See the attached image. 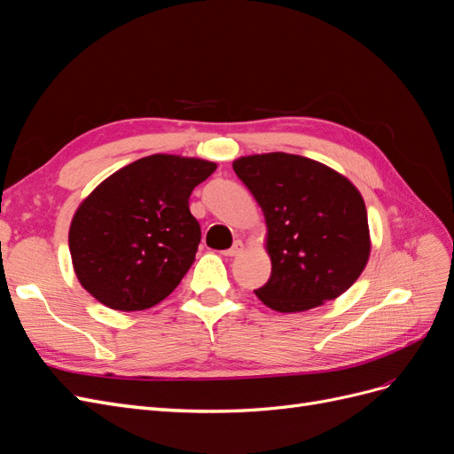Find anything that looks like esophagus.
<instances>
[{
    "label": "esophagus",
    "mask_w": 454,
    "mask_h": 454,
    "mask_svg": "<svg viewBox=\"0 0 454 454\" xmlns=\"http://www.w3.org/2000/svg\"><path fill=\"white\" fill-rule=\"evenodd\" d=\"M242 252H244V244H242L240 240H237L235 244L231 246L229 250H225V252H223V255H227V257H237V255H240Z\"/></svg>",
    "instance_id": "34e87169"
}]
</instances>
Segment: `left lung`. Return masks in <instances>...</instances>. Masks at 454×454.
<instances>
[{"instance_id":"left-lung-1","label":"left lung","mask_w":454,"mask_h":454,"mask_svg":"<svg viewBox=\"0 0 454 454\" xmlns=\"http://www.w3.org/2000/svg\"><path fill=\"white\" fill-rule=\"evenodd\" d=\"M232 168L265 215L272 270L255 295L267 307L310 310L358 280L371 239L365 202L350 180L290 153L240 157Z\"/></svg>"}]
</instances>
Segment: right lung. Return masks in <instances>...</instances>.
Listing matches in <instances>:
<instances>
[{
  "mask_svg": "<svg viewBox=\"0 0 454 454\" xmlns=\"http://www.w3.org/2000/svg\"><path fill=\"white\" fill-rule=\"evenodd\" d=\"M215 168L210 160L157 153L106 177L79 204L67 237L81 286L121 312L167 299L200 242L189 197Z\"/></svg>",
  "mask_w": 454,
  "mask_h": 454,
  "instance_id": "right-lung-1",
  "label": "right lung"
}]
</instances>
